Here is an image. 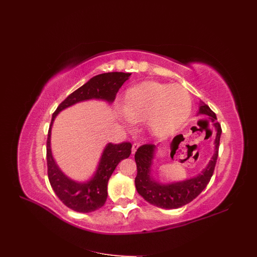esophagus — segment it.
Listing matches in <instances>:
<instances>
[{
  "label": "esophagus",
  "instance_id": "34e87169",
  "mask_svg": "<svg viewBox=\"0 0 257 257\" xmlns=\"http://www.w3.org/2000/svg\"><path fill=\"white\" fill-rule=\"evenodd\" d=\"M139 146H140V143H138V142H136V143L132 144V149H131L132 154H136V151H137V149L139 148Z\"/></svg>",
  "mask_w": 257,
  "mask_h": 257
}]
</instances>
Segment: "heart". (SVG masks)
<instances>
[{"instance_id":"heart-1","label":"heart","mask_w":257,"mask_h":257,"mask_svg":"<svg viewBox=\"0 0 257 257\" xmlns=\"http://www.w3.org/2000/svg\"><path fill=\"white\" fill-rule=\"evenodd\" d=\"M192 100L180 85L146 81L130 88L123 97L125 118L134 122L148 120L156 137L172 135L189 115Z\"/></svg>"}]
</instances>
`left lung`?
I'll list each match as a JSON object with an SVG mask.
<instances>
[{
  "label": "left lung",
  "instance_id": "1",
  "mask_svg": "<svg viewBox=\"0 0 257 257\" xmlns=\"http://www.w3.org/2000/svg\"><path fill=\"white\" fill-rule=\"evenodd\" d=\"M199 113L205 114L210 116L214 126L217 130L216 140H215V154L212 160L208 163L207 167L203 170L202 174L199 176L186 180L183 182H178L173 184H159L155 182L154 179L150 176V166L153 162L155 148L153 144H145L138 148L135 155L138 174L136 177V187L138 193L143 197L147 202L162 208H178L181 207L191 201L200 194L206 185L210 182V180L214 174V169L216 166L217 158H218V149H219V142L221 136V126L219 122H217L216 114L211 110V108L204 102L199 103ZM183 139L182 135H178L175 137L172 143V148L174 153V146L179 141Z\"/></svg>",
  "mask_w": 257,
  "mask_h": 257
}]
</instances>
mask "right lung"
<instances>
[{"mask_svg": "<svg viewBox=\"0 0 257 257\" xmlns=\"http://www.w3.org/2000/svg\"><path fill=\"white\" fill-rule=\"evenodd\" d=\"M130 75V73L111 72L94 76L87 83L71 93L53 113L46 140L47 176H49L51 186L57 197L75 212H94L106 203L109 179L120 160L130 156L132 145L129 142H122L119 144H108L104 148L94 178L87 183H76L62 174L53 159L51 151V127L53 121L61 110L78 101L91 98L106 99L110 102L113 101L115 99L119 88L129 78Z\"/></svg>", "mask_w": 257, "mask_h": 257, "instance_id": "right-lung-1", "label": "right lung"}]
</instances>
